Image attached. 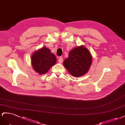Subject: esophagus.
I'll list each match as a JSON object with an SVG mask.
<instances>
[{
	"instance_id": "34e87169",
	"label": "esophagus",
	"mask_w": 125,
	"mask_h": 125,
	"mask_svg": "<svg viewBox=\"0 0 125 125\" xmlns=\"http://www.w3.org/2000/svg\"><path fill=\"white\" fill-rule=\"evenodd\" d=\"M58 62H59V63H62L63 62V58L62 57H60L59 58Z\"/></svg>"
}]
</instances>
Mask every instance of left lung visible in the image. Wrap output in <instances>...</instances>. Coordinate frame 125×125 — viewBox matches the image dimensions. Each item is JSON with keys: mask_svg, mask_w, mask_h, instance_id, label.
<instances>
[{"mask_svg": "<svg viewBox=\"0 0 125 125\" xmlns=\"http://www.w3.org/2000/svg\"><path fill=\"white\" fill-rule=\"evenodd\" d=\"M92 56L83 46L74 48L64 60L63 65L74 77H80L89 71L92 64Z\"/></svg>", "mask_w": 125, "mask_h": 125, "instance_id": "obj_1", "label": "left lung"}]
</instances>
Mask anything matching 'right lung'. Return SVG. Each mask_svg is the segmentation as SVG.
I'll list each match as a JSON object with an SVG mask.
<instances>
[{"label":"right lung","mask_w":125,"mask_h":125,"mask_svg":"<svg viewBox=\"0 0 125 125\" xmlns=\"http://www.w3.org/2000/svg\"><path fill=\"white\" fill-rule=\"evenodd\" d=\"M57 61L54 54L48 48L44 47L34 52L31 57V65L35 72L44 74L53 66Z\"/></svg>","instance_id":"add662e5"}]
</instances>
